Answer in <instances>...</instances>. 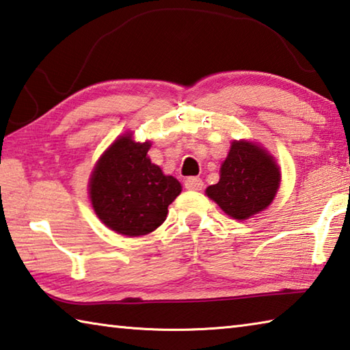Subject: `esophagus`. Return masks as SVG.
Masks as SVG:
<instances>
[{
  "label": "esophagus",
  "mask_w": 350,
  "mask_h": 350,
  "mask_svg": "<svg viewBox=\"0 0 350 350\" xmlns=\"http://www.w3.org/2000/svg\"><path fill=\"white\" fill-rule=\"evenodd\" d=\"M185 186L189 191H201L203 189V180L198 178V176H189L185 181Z\"/></svg>",
  "instance_id": "obj_1"
}]
</instances>
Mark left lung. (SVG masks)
Returning a JSON list of instances; mask_svg holds the SVG:
<instances>
[{
    "label": "left lung",
    "instance_id": "obj_1",
    "mask_svg": "<svg viewBox=\"0 0 350 350\" xmlns=\"http://www.w3.org/2000/svg\"><path fill=\"white\" fill-rule=\"evenodd\" d=\"M281 181V172L272 155L252 141H232L219 169V181L206 189L224 213L247 219L272 203Z\"/></svg>",
    "mask_w": 350,
    "mask_h": 350
}]
</instances>
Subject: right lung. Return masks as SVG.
Masks as SVG:
<instances>
[{
  "instance_id": "1",
  "label": "right lung",
  "mask_w": 350,
  "mask_h": 350,
  "mask_svg": "<svg viewBox=\"0 0 350 350\" xmlns=\"http://www.w3.org/2000/svg\"><path fill=\"white\" fill-rule=\"evenodd\" d=\"M150 146V141H133L132 133L122 135L100 157L90 175L92 207L116 234H150L164 223L169 204L181 193L180 181L164 175L147 157Z\"/></svg>"
}]
</instances>
